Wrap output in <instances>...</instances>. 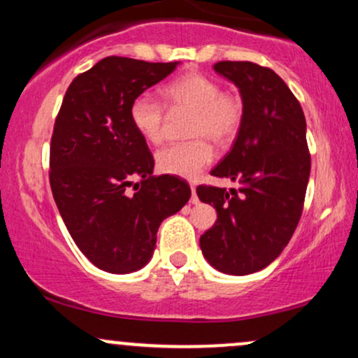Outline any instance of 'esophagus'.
<instances>
[{
  "instance_id": "obj_1",
  "label": "esophagus",
  "mask_w": 358,
  "mask_h": 358,
  "mask_svg": "<svg viewBox=\"0 0 358 358\" xmlns=\"http://www.w3.org/2000/svg\"><path fill=\"white\" fill-rule=\"evenodd\" d=\"M192 200H190V202L193 203V205H196V203H199V196H196V188H195V185H192Z\"/></svg>"
}]
</instances>
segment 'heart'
I'll list each match as a JSON object with an SVG mask.
<instances>
[{"label": "heart", "mask_w": 358, "mask_h": 358, "mask_svg": "<svg viewBox=\"0 0 358 358\" xmlns=\"http://www.w3.org/2000/svg\"><path fill=\"white\" fill-rule=\"evenodd\" d=\"M165 108L170 113L187 110V143L170 145L156 153V166L162 173L196 178L213 158V143L219 148L232 145L244 121V104L236 94L222 92L220 84L199 72L185 73L162 89ZM165 108L150 94L131 102L129 119L139 136L151 145L165 139Z\"/></svg>", "instance_id": "b5f03b06"}]
</instances>
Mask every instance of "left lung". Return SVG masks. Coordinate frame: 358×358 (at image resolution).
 <instances>
[{
	"mask_svg": "<svg viewBox=\"0 0 358 358\" xmlns=\"http://www.w3.org/2000/svg\"><path fill=\"white\" fill-rule=\"evenodd\" d=\"M213 71L239 89L244 121L212 175L241 188L196 187L199 199L217 210L200 249L217 271L244 276L282 252L301 217L311 168L306 121L296 97L271 69L225 60Z\"/></svg>",
	"mask_w": 358,
	"mask_h": 358,
	"instance_id": "obj_1",
	"label": "left lung"
}]
</instances>
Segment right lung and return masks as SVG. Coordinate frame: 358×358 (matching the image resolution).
I'll return each mask as SVG.
<instances>
[{
  "label": "right lung",
  "instance_id": "add662e5",
  "mask_svg": "<svg viewBox=\"0 0 358 358\" xmlns=\"http://www.w3.org/2000/svg\"><path fill=\"white\" fill-rule=\"evenodd\" d=\"M176 65L106 57L72 80L55 119L53 200L77 248L108 273L146 266L159 224L190 200L185 180L153 175V155L129 119L131 102Z\"/></svg>",
  "mask_w": 358,
  "mask_h": 358
}]
</instances>
